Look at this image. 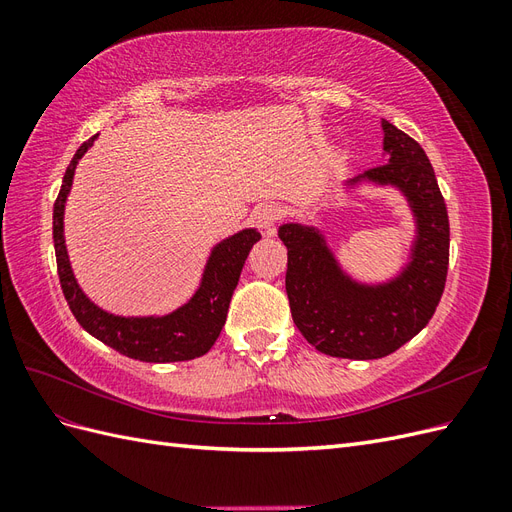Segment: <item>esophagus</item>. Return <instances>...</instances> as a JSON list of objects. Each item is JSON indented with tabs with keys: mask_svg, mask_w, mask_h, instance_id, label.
<instances>
[{
	"mask_svg": "<svg viewBox=\"0 0 512 512\" xmlns=\"http://www.w3.org/2000/svg\"><path fill=\"white\" fill-rule=\"evenodd\" d=\"M282 215V209L277 205H262L258 211H256V224L267 232V235H273L275 232V224L277 220H280Z\"/></svg>",
	"mask_w": 512,
	"mask_h": 512,
	"instance_id": "esophagus-1",
	"label": "esophagus"
}]
</instances>
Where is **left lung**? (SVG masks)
Returning <instances> with one entry per match:
<instances>
[{
  "mask_svg": "<svg viewBox=\"0 0 512 512\" xmlns=\"http://www.w3.org/2000/svg\"><path fill=\"white\" fill-rule=\"evenodd\" d=\"M386 164L344 181L393 188L406 198L414 237L406 265L384 282L356 280L337 260L318 226L288 222L286 292L292 320L316 350L337 359L369 361L395 352L421 333L440 303L448 271V213L423 147L382 119Z\"/></svg>",
  "mask_w": 512,
  "mask_h": 512,
  "instance_id": "1",
  "label": "left lung"
}]
</instances>
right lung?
<instances>
[{"label":"right lung","mask_w":512,"mask_h":512,"mask_svg":"<svg viewBox=\"0 0 512 512\" xmlns=\"http://www.w3.org/2000/svg\"><path fill=\"white\" fill-rule=\"evenodd\" d=\"M98 138L79 147L64 175L53 209V241L61 290L81 327L113 350L145 363L190 361L211 350L226 322L228 305L252 245L260 239L256 228H243L211 247L203 277L192 297L164 316H117L91 301L76 282L64 237V211L72 190L74 170Z\"/></svg>","instance_id":"add662e5"}]
</instances>
